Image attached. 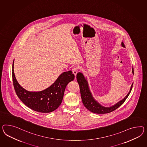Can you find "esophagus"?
<instances>
[{
  "label": "esophagus",
  "instance_id": "esophagus-1",
  "mask_svg": "<svg viewBox=\"0 0 147 147\" xmlns=\"http://www.w3.org/2000/svg\"><path fill=\"white\" fill-rule=\"evenodd\" d=\"M72 71L73 74H74L76 76V75H77V72H78V68L76 67L73 68L72 70Z\"/></svg>",
  "mask_w": 147,
  "mask_h": 147
}]
</instances>
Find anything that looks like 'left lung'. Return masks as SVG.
<instances>
[{"label": "left lung", "instance_id": "1", "mask_svg": "<svg viewBox=\"0 0 147 147\" xmlns=\"http://www.w3.org/2000/svg\"><path fill=\"white\" fill-rule=\"evenodd\" d=\"M121 45L122 46V47H125L124 44L123 42H121ZM132 73L134 75L133 68H132ZM76 78H77V80L78 82V83L79 84L81 98L82 99L83 105L87 109L90 110L91 112L93 113H98V114L109 113L115 110L118 108H119L124 102L126 99L127 98L128 95L130 94L132 90L133 85V84H132L129 92L123 99H122L120 101L117 102V103H116L115 105L109 107H105L103 105H101L93 98L92 93L90 92L86 78H85L83 74L81 72H78Z\"/></svg>", "mask_w": 147, "mask_h": 147}]
</instances>
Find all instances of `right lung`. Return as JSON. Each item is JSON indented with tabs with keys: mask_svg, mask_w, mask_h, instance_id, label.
<instances>
[{
	"mask_svg": "<svg viewBox=\"0 0 147 147\" xmlns=\"http://www.w3.org/2000/svg\"><path fill=\"white\" fill-rule=\"evenodd\" d=\"M14 63L12 66V78L15 92L23 103L30 109L42 113H49L60 105L64 90L68 83L75 78L71 71L61 74L55 82L49 87L39 92H30L19 84L14 72Z\"/></svg>",
	"mask_w": 147,
	"mask_h": 147,
	"instance_id": "add662e5",
	"label": "right lung"
}]
</instances>
